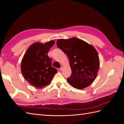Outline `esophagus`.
<instances>
[{"label":"esophagus","instance_id":"34e87169","mask_svg":"<svg viewBox=\"0 0 124 124\" xmlns=\"http://www.w3.org/2000/svg\"><path fill=\"white\" fill-rule=\"evenodd\" d=\"M59 70H61V71H62V70H63V67H61V68L59 69Z\"/></svg>","mask_w":124,"mask_h":124}]
</instances>
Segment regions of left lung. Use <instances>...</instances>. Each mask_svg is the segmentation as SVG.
I'll use <instances>...</instances> for the list:
<instances>
[{
  "label": "left lung",
  "mask_w": 124,
  "mask_h": 124,
  "mask_svg": "<svg viewBox=\"0 0 124 124\" xmlns=\"http://www.w3.org/2000/svg\"><path fill=\"white\" fill-rule=\"evenodd\" d=\"M56 44L69 60L72 73L67 79L68 83L78 89L91 85L97 77L100 65L99 56L95 47L76 37L59 39Z\"/></svg>",
  "instance_id": "1"
}]
</instances>
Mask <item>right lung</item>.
<instances>
[{
  "instance_id": "add662e5",
  "label": "right lung",
  "mask_w": 124,
  "mask_h": 124,
  "mask_svg": "<svg viewBox=\"0 0 124 124\" xmlns=\"http://www.w3.org/2000/svg\"><path fill=\"white\" fill-rule=\"evenodd\" d=\"M55 43L51 40L43 44L35 42L30 46L21 62V71L25 79L34 87L50 84L57 70L52 66L47 53Z\"/></svg>"
}]
</instances>
